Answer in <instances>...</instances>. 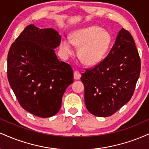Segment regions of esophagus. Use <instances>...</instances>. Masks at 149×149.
<instances>
[{
    "label": "esophagus",
    "mask_w": 149,
    "mask_h": 149,
    "mask_svg": "<svg viewBox=\"0 0 149 149\" xmlns=\"http://www.w3.org/2000/svg\"><path fill=\"white\" fill-rule=\"evenodd\" d=\"M80 77H81V75H80V73L78 72V71H76L73 73V78H74L75 80H79Z\"/></svg>",
    "instance_id": "1"
}]
</instances>
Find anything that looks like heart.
<instances>
[{
    "mask_svg": "<svg viewBox=\"0 0 149 149\" xmlns=\"http://www.w3.org/2000/svg\"><path fill=\"white\" fill-rule=\"evenodd\" d=\"M111 36L105 29L97 26H90L73 31L71 38H62L60 50L68 57L73 54V45L78 47V55L87 65H95L104 57L111 43Z\"/></svg>",
    "mask_w": 149,
    "mask_h": 149,
    "instance_id": "b5f03b06",
    "label": "heart"
}]
</instances>
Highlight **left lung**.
<instances>
[{"label": "left lung", "mask_w": 149, "mask_h": 149, "mask_svg": "<svg viewBox=\"0 0 149 149\" xmlns=\"http://www.w3.org/2000/svg\"><path fill=\"white\" fill-rule=\"evenodd\" d=\"M140 69L134 39L122 28L107 57L80 78L88 111L98 117H108L123 107L133 95Z\"/></svg>", "instance_id": "1"}]
</instances>
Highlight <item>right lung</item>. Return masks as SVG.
I'll list each match as a JSON object with an SVG mask.
<instances>
[{
	"instance_id": "1",
	"label": "right lung",
	"mask_w": 149,
	"mask_h": 149,
	"mask_svg": "<svg viewBox=\"0 0 149 149\" xmlns=\"http://www.w3.org/2000/svg\"><path fill=\"white\" fill-rule=\"evenodd\" d=\"M61 36L53 29L27 26L8 55V78L21 107L40 118L55 115L65 90L73 82L69 64L58 59L54 49Z\"/></svg>"
}]
</instances>
